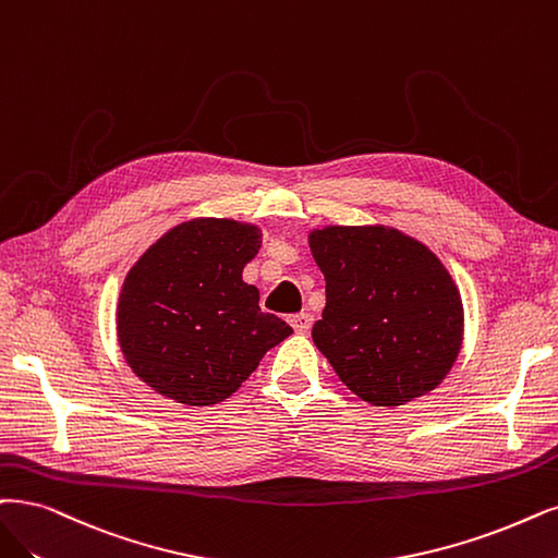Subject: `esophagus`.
<instances>
[{
  "mask_svg": "<svg viewBox=\"0 0 558 558\" xmlns=\"http://www.w3.org/2000/svg\"><path fill=\"white\" fill-rule=\"evenodd\" d=\"M313 319L315 317L311 313H299V315L290 317V324H292L296 333H307V331H311V326H313Z\"/></svg>",
  "mask_w": 558,
  "mask_h": 558,
  "instance_id": "1",
  "label": "esophagus"
}]
</instances>
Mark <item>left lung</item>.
I'll return each instance as SVG.
<instances>
[{
	"label": "left lung",
	"instance_id": "left-lung-1",
	"mask_svg": "<svg viewBox=\"0 0 558 558\" xmlns=\"http://www.w3.org/2000/svg\"><path fill=\"white\" fill-rule=\"evenodd\" d=\"M326 278L313 340L340 381L373 407L435 390L464 342L456 280L429 247L390 225H326L307 234Z\"/></svg>",
	"mask_w": 558,
	"mask_h": 558
}]
</instances>
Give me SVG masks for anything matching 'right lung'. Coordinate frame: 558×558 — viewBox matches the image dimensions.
I'll list each match as a JSON object with an SVG mask.
<instances>
[{
  "instance_id": "1",
  "label": "right lung",
  "mask_w": 558,
  "mask_h": 558,
  "mask_svg": "<svg viewBox=\"0 0 558 558\" xmlns=\"http://www.w3.org/2000/svg\"><path fill=\"white\" fill-rule=\"evenodd\" d=\"M262 245L255 222L191 218L131 266L117 303L123 361L158 396L211 407L253 375L292 326L259 311L243 266Z\"/></svg>"
}]
</instances>
